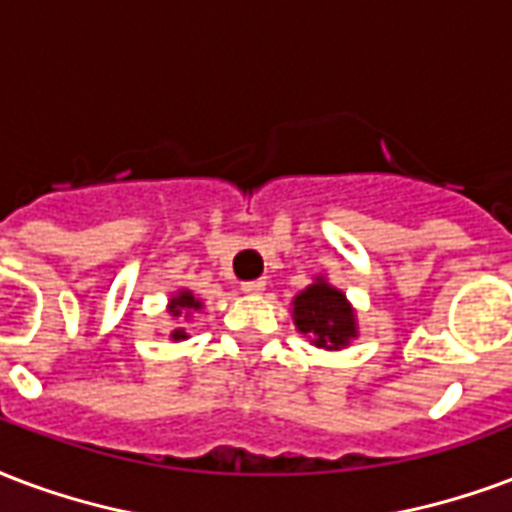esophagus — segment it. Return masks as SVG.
<instances>
[{"label": "esophagus", "instance_id": "obj_1", "mask_svg": "<svg viewBox=\"0 0 512 512\" xmlns=\"http://www.w3.org/2000/svg\"><path fill=\"white\" fill-rule=\"evenodd\" d=\"M263 290H266V282H263V279H255V282H244V285H241V293L246 295H260Z\"/></svg>", "mask_w": 512, "mask_h": 512}]
</instances>
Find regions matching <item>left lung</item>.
Here are the masks:
<instances>
[{
  "mask_svg": "<svg viewBox=\"0 0 512 512\" xmlns=\"http://www.w3.org/2000/svg\"><path fill=\"white\" fill-rule=\"evenodd\" d=\"M293 323L320 350H344L358 339V314L347 295L325 276H314L293 298Z\"/></svg>",
  "mask_w": 512,
  "mask_h": 512,
  "instance_id": "left-lung-1",
  "label": "left lung"
}]
</instances>
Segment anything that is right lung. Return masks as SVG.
Returning <instances> with one entry per match:
<instances>
[{"label":"right lung","instance_id":"obj_1","mask_svg":"<svg viewBox=\"0 0 512 512\" xmlns=\"http://www.w3.org/2000/svg\"><path fill=\"white\" fill-rule=\"evenodd\" d=\"M198 312H203V301L192 290H187V287H181V290H176L168 298V314L173 320H181V317L192 320ZM184 339H189V333L184 328H173L170 331V342H184Z\"/></svg>","mask_w":512,"mask_h":512}]
</instances>
